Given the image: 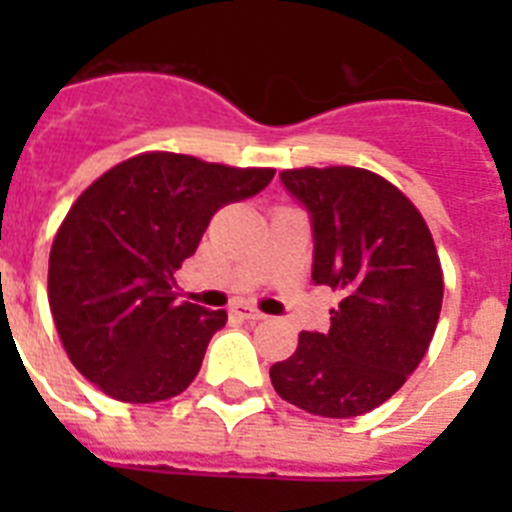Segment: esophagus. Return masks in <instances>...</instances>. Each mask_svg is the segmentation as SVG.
Listing matches in <instances>:
<instances>
[{
  "label": "esophagus",
  "mask_w": 512,
  "mask_h": 512,
  "mask_svg": "<svg viewBox=\"0 0 512 512\" xmlns=\"http://www.w3.org/2000/svg\"><path fill=\"white\" fill-rule=\"evenodd\" d=\"M233 312H235V315H238V318L251 320V323H256V320H264L266 318L264 312L256 310V307H251V305H238Z\"/></svg>",
  "instance_id": "obj_1"
}]
</instances>
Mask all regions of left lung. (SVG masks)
Returning a JSON list of instances; mask_svg holds the SVG:
<instances>
[{
    "instance_id": "1",
    "label": "left lung",
    "mask_w": 512,
    "mask_h": 512,
    "mask_svg": "<svg viewBox=\"0 0 512 512\" xmlns=\"http://www.w3.org/2000/svg\"><path fill=\"white\" fill-rule=\"evenodd\" d=\"M310 210L312 282L338 292L328 333L302 330L297 351L269 369L282 400L320 418H356L390 400L436 333L443 269L418 207L359 166L284 169Z\"/></svg>"
}]
</instances>
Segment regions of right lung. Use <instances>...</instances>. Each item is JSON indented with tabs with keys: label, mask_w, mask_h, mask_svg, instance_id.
<instances>
[{
	"label": "right lung",
	"mask_w": 512,
	"mask_h": 512,
	"mask_svg": "<svg viewBox=\"0 0 512 512\" xmlns=\"http://www.w3.org/2000/svg\"><path fill=\"white\" fill-rule=\"evenodd\" d=\"M274 169L146 151L76 197L51 246L48 305L71 364L120 402L182 395L225 310L179 305L174 271L212 215L253 197Z\"/></svg>",
	"instance_id": "add662e5"
}]
</instances>
